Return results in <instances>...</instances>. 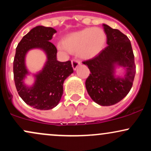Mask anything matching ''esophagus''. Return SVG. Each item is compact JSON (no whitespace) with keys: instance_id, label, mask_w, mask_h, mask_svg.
<instances>
[{"instance_id":"34e87169","label":"esophagus","mask_w":151,"mask_h":151,"mask_svg":"<svg viewBox=\"0 0 151 151\" xmlns=\"http://www.w3.org/2000/svg\"><path fill=\"white\" fill-rule=\"evenodd\" d=\"M80 65H81V62H79L78 60L74 59V60H72V67H73L74 70H77V67H79V66Z\"/></svg>"}]
</instances>
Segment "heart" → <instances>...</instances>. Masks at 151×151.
<instances>
[{
  "instance_id": "heart-1",
  "label": "heart",
  "mask_w": 151,
  "mask_h": 151,
  "mask_svg": "<svg viewBox=\"0 0 151 151\" xmlns=\"http://www.w3.org/2000/svg\"><path fill=\"white\" fill-rule=\"evenodd\" d=\"M106 35L99 27H87L72 32L66 37L63 43H58L59 49L78 52L83 59H91L99 54L104 47Z\"/></svg>"
}]
</instances>
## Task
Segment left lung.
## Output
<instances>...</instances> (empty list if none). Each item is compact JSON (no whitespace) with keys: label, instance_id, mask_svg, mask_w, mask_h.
<instances>
[{"label":"left lung","instance_id":"obj_1","mask_svg":"<svg viewBox=\"0 0 151 151\" xmlns=\"http://www.w3.org/2000/svg\"><path fill=\"white\" fill-rule=\"evenodd\" d=\"M108 46L96 57L83 62L91 74L86 80V89L93 101L101 106H111L122 100L132 87L136 74L132 47L121 31L102 24ZM124 71L116 76L118 68Z\"/></svg>","mask_w":151,"mask_h":151}]
</instances>
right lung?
<instances>
[{"label":"right lung","mask_w":151,"mask_h":151,"mask_svg":"<svg viewBox=\"0 0 151 151\" xmlns=\"http://www.w3.org/2000/svg\"><path fill=\"white\" fill-rule=\"evenodd\" d=\"M56 32L52 27L36 26L22 38L15 51L13 74L17 91L27 105L39 110H49L58 106L63 94L64 81L74 72L70 61L57 60L58 50L50 42ZM34 49L42 50L47 60L42 70L33 74L34 83L28 86L24 79L30 73L25 58L27 52Z\"/></svg>","instance_id":"right-lung-1"}]
</instances>
